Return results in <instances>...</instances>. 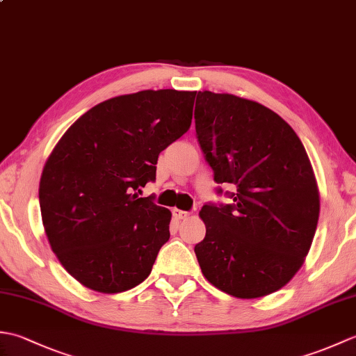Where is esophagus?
<instances>
[{"label": "esophagus", "instance_id": "1", "mask_svg": "<svg viewBox=\"0 0 356 356\" xmlns=\"http://www.w3.org/2000/svg\"><path fill=\"white\" fill-rule=\"evenodd\" d=\"M188 216H190V213H186V211L177 209V208L172 209V217L176 218V220H184V218H186Z\"/></svg>", "mask_w": 356, "mask_h": 356}]
</instances>
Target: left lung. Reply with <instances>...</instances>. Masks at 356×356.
I'll use <instances>...</instances> for the list:
<instances>
[{
  "instance_id": "1",
  "label": "left lung",
  "mask_w": 356,
  "mask_h": 356,
  "mask_svg": "<svg viewBox=\"0 0 356 356\" xmlns=\"http://www.w3.org/2000/svg\"><path fill=\"white\" fill-rule=\"evenodd\" d=\"M194 119L214 180L237 188L231 205L200 211L207 236L194 252L202 274L237 298L277 292L303 266L320 216L303 143L277 113L228 93L199 92Z\"/></svg>"
}]
</instances>
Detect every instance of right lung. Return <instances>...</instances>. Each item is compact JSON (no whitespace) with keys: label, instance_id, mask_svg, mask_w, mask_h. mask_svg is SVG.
<instances>
[{"label":"right lung","instance_id":"add662e5","mask_svg":"<svg viewBox=\"0 0 356 356\" xmlns=\"http://www.w3.org/2000/svg\"><path fill=\"white\" fill-rule=\"evenodd\" d=\"M195 92L143 90L95 105L44 165L45 236L64 269L96 292L119 293L145 280L170 238L171 211L140 186L157 157L191 127Z\"/></svg>","mask_w":356,"mask_h":356}]
</instances>
